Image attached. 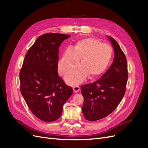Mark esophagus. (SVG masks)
<instances>
[{"label": "esophagus", "instance_id": "1", "mask_svg": "<svg viewBox=\"0 0 148 148\" xmlns=\"http://www.w3.org/2000/svg\"><path fill=\"white\" fill-rule=\"evenodd\" d=\"M73 91H74L75 92H78L79 91L80 88H79V86H74V87L73 88Z\"/></svg>", "mask_w": 148, "mask_h": 148}]
</instances>
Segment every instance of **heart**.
Segmentation results:
<instances>
[{
  "label": "heart",
  "mask_w": 148,
  "mask_h": 148,
  "mask_svg": "<svg viewBox=\"0 0 148 148\" xmlns=\"http://www.w3.org/2000/svg\"><path fill=\"white\" fill-rule=\"evenodd\" d=\"M112 56V49L109 44L93 38L80 40L65 52L59 61V73L62 75L68 73L81 59V64L65 77L67 83L75 86L82 83L88 76L92 79L104 73L110 64Z\"/></svg>",
  "instance_id": "heart-1"
}]
</instances>
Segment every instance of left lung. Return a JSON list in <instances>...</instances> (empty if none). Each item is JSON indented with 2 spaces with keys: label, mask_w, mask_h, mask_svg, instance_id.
I'll return each mask as SVG.
<instances>
[{
  "label": "left lung",
  "mask_w": 148,
  "mask_h": 148,
  "mask_svg": "<svg viewBox=\"0 0 148 148\" xmlns=\"http://www.w3.org/2000/svg\"><path fill=\"white\" fill-rule=\"evenodd\" d=\"M114 50V59L110 68L97 81L84 84L82 111L89 121L107 117L117 108L124 96L128 79L127 59L119 44L109 37Z\"/></svg>",
  "instance_id": "obj_1"
}]
</instances>
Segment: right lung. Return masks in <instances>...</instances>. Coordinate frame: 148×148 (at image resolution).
Returning a JSON list of instances; mask_svg holds the SVG:
<instances>
[{
	"instance_id": "obj_1",
	"label": "right lung",
	"mask_w": 148,
	"mask_h": 148,
	"mask_svg": "<svg viewBox=\"0 0 148 148\" xmlns=\"http://www.w3.org/2000/svg\"><path fill=\"white\" fill-rule=\"evenodd\" d=\"M70 35L49 33L36 40L20 71V91L29 110L46 122L59 119L73 89L58 75L59 47Z\"/></svg>"
}]
</instances>
